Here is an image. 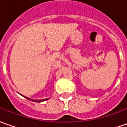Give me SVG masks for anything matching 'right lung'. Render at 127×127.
Instances as JSON below:
<instances>
[{
    "instance_id": "add662e5",
    "label": "right lung",
    "mask_w": 127,
    "mask_h": 127,
    "mask_svg": "<svg viewBox=\"0 0 127 127\" xmlns=\"http://www.w3.org/2000/svg\"><path fill=\"white\" fill-rule=\"evenodd\" d=\"M23 96V95H22ZM24 98H26L27 99H28L29 101H34V102H38V103H40V102H42V101H46V100H48L49 98H46V99H31V98H29V97H26V96H23Z\"/></svg>"
}]
</instances>
